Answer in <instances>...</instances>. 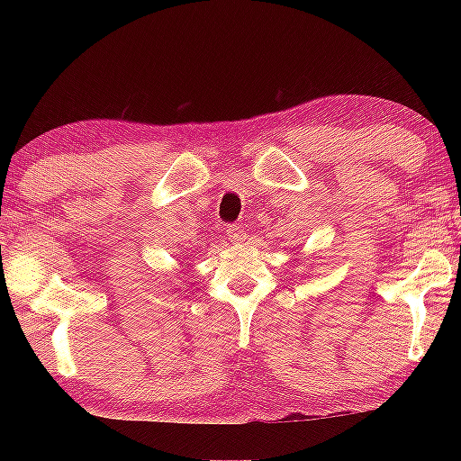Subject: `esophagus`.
<instances>
[{
  "instance_id": "1",
  "label": "esophagus",
  "mask_w": 461,
  "mask_h": 461,
  "mask_svg": "<svg viewBox=\"0 0 461 461\" xmlns=\"http://www.w3.org/2000/svg\"><path fill=\"white\" fill-rule=\"evenodd\" d=\"M226 237H229L230 241H237V243L245 241V226L243 224H226Z\"/></svg>"
}]
</instances>
